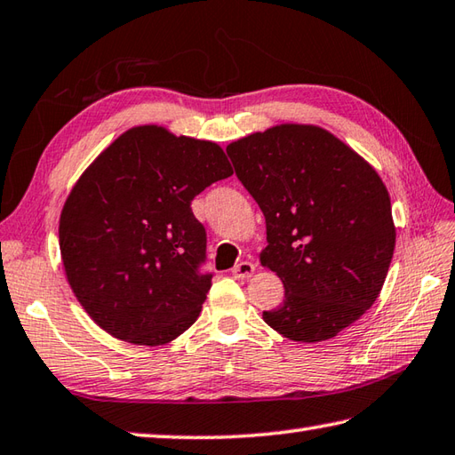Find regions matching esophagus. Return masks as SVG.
Instances as JSON below:
<instances>
[{
  "instance_id": "1",
  "label": "esophagus",
  "mask_w": 455,
  "mask_h": 455,
  "mask_svg": "<svg viewBox=\"0 0 455 455\" xmlns=\"http://www.w3.org/2000/svg\"><path fill=\"white\" fill-rule=\"evenodd\" d=\"M255 270H257V267L253 265V262L243 260V262H239V265L234 268V276H235L237 280H245V278L253 276Z\"/></svg>"
}]
</instances>
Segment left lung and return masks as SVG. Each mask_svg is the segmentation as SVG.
I'll list each match as a JSON object with an SVG mask.
<instances>
[{
	"label": "left lung",
	"instance_id": "obj_1",
	"mask_svg": "<svg viewBox=\"0 0 455 455\" xmlns=\"http://www.w3.org/2000/svg\"><path fill=\"white\" fill-rule=\"evenodd\" d=\"M235 175L257 200L284 301L262 311L296 342L337 337L379 296L395 249L389 193L364 157L329 130L278 124L228 148Z\"/></svg>",
	"mask_w": 455,
	"mask_h": 455
}]
</instances>
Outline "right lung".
I'll use <instances>...</instances> for the list:
<instances>
[{"mask_svg":"<svg viewBox=\"0 0 455 455\" xmlns=\"http://www.w3.org/2000/svg\"><path fill=\"white\" fill-rule=\"evenodd\" d=\"M234 175L216 142L134 126L100 151L60 214L69 288L97 325L142 347L167 345L198 319L212 275L190 202Z\"/></svg>","mask_w":455,"mask_h":455,"instance_id":"right-lung-1","label":"right lung"}]
</instances>
